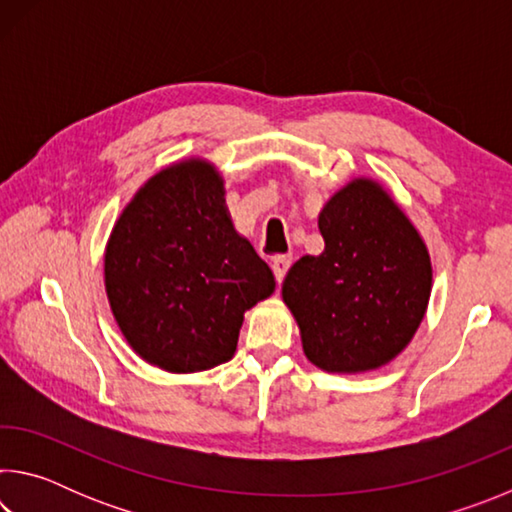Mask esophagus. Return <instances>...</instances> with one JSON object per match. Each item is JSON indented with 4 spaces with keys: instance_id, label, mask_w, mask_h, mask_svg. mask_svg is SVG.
I'll return each mask as SVG.
<instances>
[{
    "instance_id": "1",
    "label": "esophagus",
    "mask_w": 512,
    "mask_h": 512,
    "mask_svg": "<svg viewBox=\"0 0 512 512\" xmlns=\"http://www.w3.org/2000/svg\"><path fill=\"white\" fill-rule=\"evenodd\" d=\"M289 266H291V255H280V257H275V259H273L271 268H273V273H275V280H277V282H282V280H284V275H287Z\"/></svg>"
}]
</instances>
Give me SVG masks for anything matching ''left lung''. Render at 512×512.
<instances>
[{"label": "left lung", "instance_id": "1", "mask_svg": "<svg viewBox=\"0 0 512 512\" xmlns=\"http://www.w3.org/2000/svg\"><path fill=\"white\" fill-rule=\"evenodd\" d=\"M318 228L325 250L300 257L282 282L302 350L327 372L384 366L409 345L427 311V246L393 198L366 178L329 198Z\"/></svg>", "mask_w": 512, "mask_h": 512}]
</instances>
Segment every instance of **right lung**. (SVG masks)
I'll use <instances>...</instances> for the list:
<instances>
[{
    "instance_id": "obj_1",
    "label": "right lung",
    "mask_w": 512,
    "mask_h": 512,
    "mask_svg": "<svg viewBox=\"0 0 512 512\" xmlns=\"http://www.w3.org/2000/svg\"><path fill=\"white\" fill-rule=\"evenodd\" d=\"M273 289L271 268L232 228L223 180L203 160L155 173L112 228V314L131 348L162 370L232 359L244 311Z\"/></svg>"
}]
</instances>
